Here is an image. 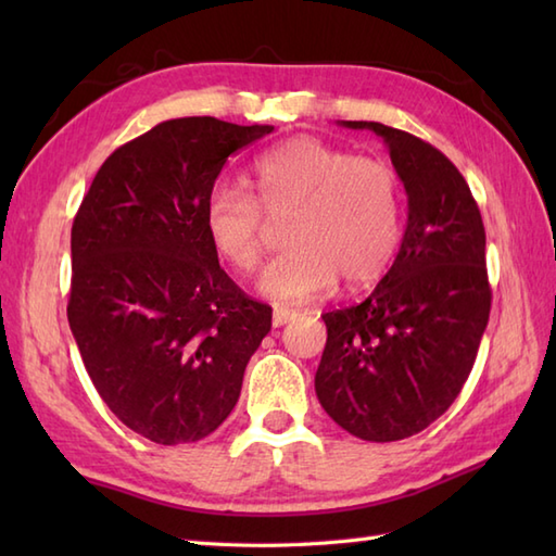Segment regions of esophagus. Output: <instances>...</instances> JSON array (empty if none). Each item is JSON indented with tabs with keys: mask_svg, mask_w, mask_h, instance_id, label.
<instances>
[{
	"mask_svg": "<svg viewBox=\"0 0 556 556\" xmlns=\"http://www.w3.org/2000/svg\"><path fill=\"white\" fill-rule=\"evenodd\" d=\"M293 311H289V308H275V313H271V325L275 327H281V325H287L289 320H293Z\"/></svg>",
	"mask_w": 556,
	"mask_h": 556,
	"instance_id": "34e87169",
	"label": "esophagus"
}]
</instances>
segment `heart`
Masks as SVG:
<instances>
[{
    "label": "heart",
    "instance_id": "1",
    "mask_svg": "<svg viewBox=\"0 0 556 556\" xmlns=\"http://www.w3.org/2000/svg\"><path fill=\"white\" fill-rule=\"evenodd\" d=\"M253 195L215 186L203 207L205 239L224 265L257 267L269 222L287 224L285 255L265 267L257 291L279 303L320 299L341 277L365 287L392 263L401 239V191L394 169L351 157L313 136H296L257 157ZM266 214L262 215V210Z\"/></svg>",
    "mask_w": 556,
    "mask_h": 556
}]
</instances>
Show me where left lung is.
<instances>
[{
    "instance_id": "left-lung-1",
    "label": "left lung",
    "mask_w": 556,
    "mask_h": 556,
    "mask_svg": "<svg viewBox=\"0 0 556 556\" xmlns=\"http://www.w3.org/2000/svg\"><path fill=\"white\" fill-rule=\"evenodd\" d=\"M408 198L394 265L368 299L325 313L315 392L327 416L368 442L406 440L454 404L490 320L485 227L464 176L440 150L377 122Z\"/></svg>"
}]
</instances>
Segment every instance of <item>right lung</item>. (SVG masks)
<instances>
[{
  "mask_svg": "<svg viewBox=\"0 0 556 556\" xmlns=\"http://www.w3.org/2000/svg\"><path fill=\"white\" fill-rule=\"evenodd\" d=\"M275 131L215 116L162 122L104 160L71 229L68 327L104 404L155 444L227 420L271 327L205 239L203 207L236 150Z\"/></svg>",
  "mask_w": 556,
  "mask_h": 556,
  "instance_id": "obj_1",
  "label": "right lung"
}]
</instances>
